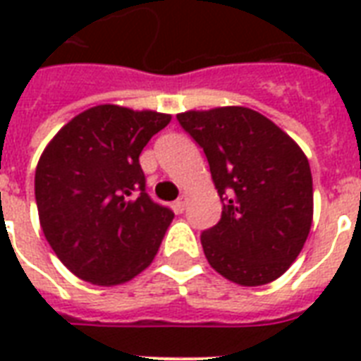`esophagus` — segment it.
Here are the masks:
<instances>
[{
    "instance_id": "1",
    "label": "esophagus",
    "mask_w": 361,
    "mask_h": 361,
    "mask_svg": "<svg viewBox=\"0 0 361 361\" xmlns=\"http://www.w3.org/2000/svg\"><path fill=\"white\" fill-rule=\"evenodd\" d=\"M186 205H188V197H186V195H183V197H178L177 201H175V212H177V214H183L184 212V209H186Z\"/></svg>"
}]
</instances>
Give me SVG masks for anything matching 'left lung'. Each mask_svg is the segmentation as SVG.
I'll return each instance as SVG.
<instances>
[{
    "instance_id": "1",
    "label": "left lung",
    "mask_w": 361,
    "mask_h": 361,
    "mask_svg": "<svg viewBox=\"0 0 361 361\" xmlns=\"http://www.w3.org/2000/svg\"><path fill=\"white\" fill-rule=\"evenodd\" d=\"M207 156L222 219L201 233L207 262L228 281L262 286L286 273L312 224L309 160L292 137L248 107L177 114Z\"/></svg>"
}]
</instances>
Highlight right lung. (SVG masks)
Returning a JSON list of instances; mask_svg holds the SVG:
<instances>
[{
	"mask_svg": "<svg viewBox=\"0 0 361 361\" xmlns=\"http://www.w3.org/2000/svg\"><path fill=\"white\" fill-rule=\"evenodd\" d=\"M171 114L97 105L47 145L35 169V201L47 241L67 269L116 286L152 264L173 211L150 200L139 154Z\"/></svg>",
	"mask_w": 361,
	"mask_h": 361,
	"instance_id": "1",
	"label": "right lung"
}]
</instances>
